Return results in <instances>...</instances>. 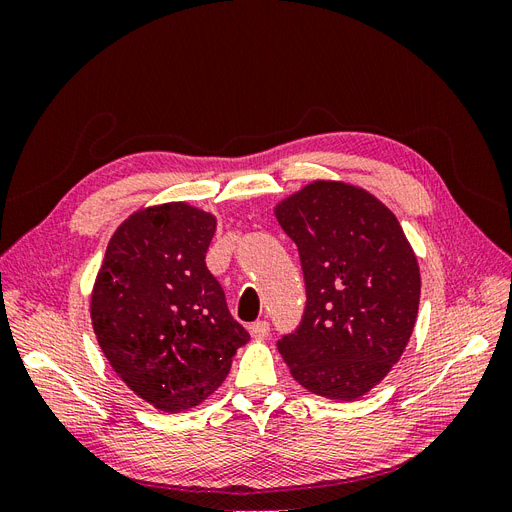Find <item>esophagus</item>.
Wrapping results in <instances>:
<instances>
[{
  "label": "esophagus",
  "mask_w": 512,
  "mask_h": 512,
  "mask_svg": "<svg viewBox=\"0 0 512 512\" xmlns=\"http://www.w3.org/2000/svg\"><path fill=\"white\" fill-rule=\"evenodd\" d=\"M250 333H252L254 339H267V335H269V322L267 320L254 322L252 327H250Z\"/></svg>",
  "instance_id": "esophagus-1"
}]
</instances>
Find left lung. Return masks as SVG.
<instances>
[{
  "mask_svg": "<svg viewBox=\"0 0 512 512\" xmlns=\"http://www.w3.org/2000/svg\"><path fill=\"white\" fill-rule=\"evenodd\" d=\"M305 277L299 329L277 342L292 378L352 401L404 354L421 301V271L395 213L363 188L318 179L275 205Z\"/></svg>",
  "mask_w": 512,
  "mask_h": 512,
  "instance_id": "obj_1",
  "label": "left lung"
}]
</instances>
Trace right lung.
Instances as JSON below:
<instances>
[{"label":"right lung","mask_w":512,"mask_h":512,"mask_svg":"<svg viewBox=\"0 0 512 512\" xmlns=\"http://www.w3.org/2000/svg\"><path fill=\"white\" fill-rule=\"evenodd\" d=\"M215 226L213 213L188 203L134 211L108 241L91 290L106 361L160 412L203 404L250 342L205 265Z\"/></svg>","instance_id":"add662e5"}]
</instances>
